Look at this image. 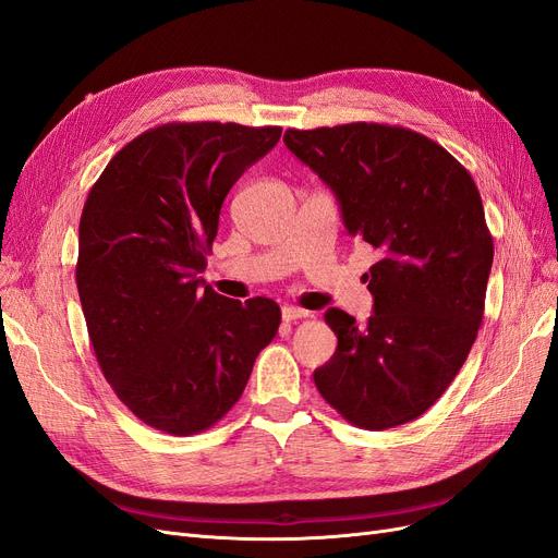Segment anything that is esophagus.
Returning <instances> with one entry per match:
<instances>
[{
    "instance_id": "1",
    "label": "esophagus",
    "mask_w": 558,
    "mask_h": 558,
    "mask_svg": "<svg viewBox=\"0 0 558 558\" xmlns=\"http://www.w3.org/2000/svg\"><path fill=\"white\" fill-rule=\"evenodd\" d=\"M312 312L307 310H300V307H283L281 310V318L286 320V324H291V320H298V318H310Z\"/></svg>"
}]
</instances>
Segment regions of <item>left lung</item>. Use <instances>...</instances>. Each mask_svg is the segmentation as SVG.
<instances>
[{"mask_svg":"<svg viewBox=\"0 0 558 558\" xmlns=\"http://www.w3.org/2000/svg\"><path fill=\"white\" fill-rule=\"evenodd\" d=\"M283 142L330 185L347 230L379 251L363 275L375 314L359 326L326 312L337 351L314 384L353 426L408 424L447 391L482 326L494 240L477 185L410 128H291Z\"/></svg>","mask_w":558,"mask_h":558,"instance_id":"1","label":"left lung"}]
</instances>
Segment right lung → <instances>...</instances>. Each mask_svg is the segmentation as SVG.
I'll use <instances>...</instances> for the list:
<instances>
[{
	"label": "right lung",
	"mask_w": 558,
	"mask_h": 558,
	"mask_svg": "<svg viewBox=\"0 0 558 558\" xmlns=\"http://www.w3.org/2000/svg\"><path fill=\"white\" fill-rule=\"evenodd\" d=\"M281 128L165 123L109 160L83 205L76 286L105 379L146 426L195 435L242 398L281 310L202 286L232 183Z\"/></svg>",
	"instance_id": "obj_1"
}]
</instances>
